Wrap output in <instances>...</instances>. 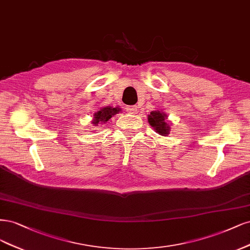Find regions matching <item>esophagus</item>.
Here are the masks:
<instances>
[{
    "label": "esophagus",
    "instance_id": "obj_1",
    "mask_svg": "<svg viewBox=\"0 0 250 250\" xmlns=\"http://www.w3.org/2000/svg\"><path fill=\"white\" fill-rule=\"evenodd\" d=\"M126 112L130 114H136L137 113V106H128L125 108Z\"/></svg>",
    "mask_w": 250,
    "mask_h": 250
}]
</instances>
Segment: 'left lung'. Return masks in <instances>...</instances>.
I'll use <instances>...</instances> for the list:
<instances>
[{
    "instance_id": "obj_1",
    "label": "left lung",
    "mask_w": 250,
    "mask_h": 250,
    "mask_svg": "<svg viewBox=\"0 0 250 250\" xmlns=\"http://www.w3.org/2000/svg\"><path fill=\"white\" fill-rule=\"evenodd\" d=\"M166 119H167V116L163 113V112H160V111H152L148 115L149 125L154 127V130H156L157 133H159L162 136L167 135L169 133V128H170V126L168 125L166 122Z\"/></svg>"
}]
</instances>
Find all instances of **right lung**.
<instances>
[{"label": "right lung", "instance_id": "add662e5", "mask_svg": "<svg viewBox=\"0 0 250 250\" xmlns=\"http://www.w3.org/2000/svg\"><path fill=\"white\" fill-rule=\"evenodd\" d=\"M119 111H122L119 108H112V107H104V108H102L99 112H96V113L93 115L94 116V119L92 124L98 125L99 124H104L109 122V119L117 114Z\"/></svg>", "mask_w": 250, "mask_h": 250}]
</instances>
